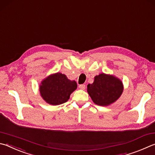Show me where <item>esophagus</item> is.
I'll use <instances>...</instances> for the list:
<instances>
[{
	"label": "esophagus",
	"mask_w": 155,
	"mask_h": 155,
	"mask_svg": "<svg viewBox=\"0 0 155 155\" xmlns=\"http://www.w3.org/2000/svg\"><path fill=\"white\" fill-rule=\"evenodd\" d=\"M79 88L81 89H82V90H85V85H84V84H82V85H79Z\"/></svg>",
	"instance_id": "1"
}]
</instances>
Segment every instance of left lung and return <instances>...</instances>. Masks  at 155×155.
Segmentation results:
<instances>
[{
    "label": "left lung",
    "instance_id": "8db88e82",
    "mask_svg": "<svg viewBox=\"0 0 155 155\" xmlns=\"http://www.w3.org/2000/svg\"><path fill=\"white\" fill-rule=\"evenodd\" d=\"M123 84L112 74L101 73L94 77L92 84L87 85V92L95 104L107 106L119 99L123 91Z\"/></svg>",
    "mask_w": 155,
    "mask_h": 155
}]
</instances>
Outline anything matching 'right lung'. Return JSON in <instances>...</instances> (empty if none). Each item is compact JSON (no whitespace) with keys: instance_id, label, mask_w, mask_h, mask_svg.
Listing matches in <instances>:
<instances>
[{"instance_id":"add662e5","label":"right lung","mask_w":155,"mask_h":155,"mask_svg":"<svg viewBox=\"0 0 155 155\" xmlns=\"http://www.w3.org/2000/svg\"><path fill=\"white\" fill-rule=\"evenodd\" d=\"M77 88L75 81H71L66 75L57 72L51 74L41 81L39 91L45 102L50 105H60L69 100L70 94Z\"/></svg>"}]
</instances>
